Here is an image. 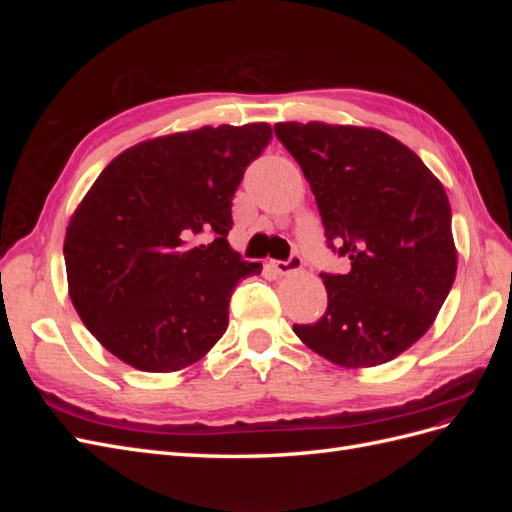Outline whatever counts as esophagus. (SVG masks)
Returning <instances> with one entry per match:
<instances>
[{
  "label": "esophagus",
  "instance_id": "esophagus-1",
  "mask_svg": "<svg viewBox=\"0 0 512 512\" xmlns=\"http://www.w3.org/2000/svg\"><path fill=\"white\" fill-rule=\"evenodd\" d=\"M269 267L275 273L286 275V273H292V271H299L303 267V258L299 254H290L288 260H271Z\"/></svg>",
  "mask_w": 512,
  "mask_h": 512
}]
</instances>
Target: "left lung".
<instances>
[{
  "mask_svg": "<svg viewBox=\"0 0 512 512\" xmlns=\"http://www.w3.org/2000/svg\"><path fill=\"white\" fill-rule=\"evenodd\" d=\"M301 166L327 247L350 260L320 273L327 312L294 333L342 367H374L421 339L453 288L457 252L442 183L412 149L371 128L277 123Z\"/></svg>",
  "mask_w": 512,
  "mask_h": 512,
  "instance_id": "8db88e82",
  "label": "left lung"
}]
</instances>
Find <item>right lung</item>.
Wrapping results in <instances>:
<instances>
[{
    "instance_id": "right-lung-1",
    "label": "right lung",
    "mask_w": 512,
    "mask_h": 512,
    "mask_svg": "<svg viewBox=\"0 0 512 512\" xmlns=\"http://www.w3.org/2000/svg\"><path fill=\"white\" fill-rule=\"evenodd\" d=\"M269 141V123L153 138L91 185L66 232L68 288L85 327L117 359L177 371L224 335L232 290L262 271L226 239L232 196Z\"/></svg>"
}]
</instances>
